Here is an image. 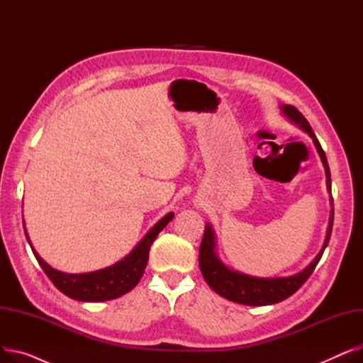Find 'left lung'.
I'll use <instances>...</instances> for the list:
<instances>
[{"instance_id": "left-lung-1", "label": "left lung", "mask_w": 363, "mask_h": 363, "mask_svg": "<svg viewBox=\"0 0 363 363\" xmlns=\"http://www.w3.org/2000/svg\"><path fill=\"white\" fill-rule=\"evenodd\" d=\"M281 113L284 118H287L293 125L298 126L301 130H304L312 138L318 155L320 157V162L325 169L327 177V189L330 193V204H331V213H330V222L327 228V237L322 244V249L315 256V259L304 268L303 271L290 275V277H275V278H259L245 275L242 272H237L219 259L216 252V233L213 230L212 223H206L204 228V237L201 240L200 245V256H199V264L200 271L215 293L225 297L226 300H231L240 304H247V306H268V304L279 303L285 298H289L291 294H294L301 285L306 282V279L312 275L315 271L318 262L320 260L323 250L328 245L331 231H333V222H334V208H333V197H331V174L327 162V156L323 152L316 135L313 133L309 122L304 119L303 114L293 106L284 104L279 106Z\"/></svg>"}]
</instances>
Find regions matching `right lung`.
I'll return each mask as SVG.
<instances>
[{
    "instance_id": "add662e5",
    "label": "right lung",
    "mask_w": 363,
    "mask_h": 363,
    "mask_svg": "<svg viewBox=\"0 0 363 363\" xmlns=\"http://www.w3.org/2000/svg\"><path fill=\"white\" fill-rule=\"evenodd\" d=\"M174 216H175L174 212H169L167 215H164L143 237V240L133 247L132 252H129V255H126L122 260L116 262L111 266H107L104 269L86 272V274H66L51 268V266L33 249L25 228V222H23V228H25L28 242L38 263H40V266L57 289L73 300L106 301V300L118 298L129 293L140 282L145 271L150 247L152 241L157 238L159 233L172 219H174Z\"/></svg>"
}]
</instances>
